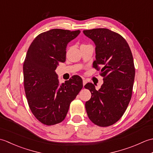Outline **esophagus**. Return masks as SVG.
<instances>
[{"instance_id": "obj_1", "label": "esophagus", "mask_w": 153, "mask_h": 153, "mask_svg": "<svg viewBox=\"0 0 153 153\" xmlns=\"http://www.w3.org/2000/svg\"><path fill=\"white\" fill-rule=\"evenodd\" d=\"M87 83V80L86 79H83V85L84 86Z\"/></svg>"}]
</instances>
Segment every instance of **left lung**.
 <instances>
[{
    "label": "left lung",
    "instance_id": "1",
    "mask_svg": "<svg viewBox=\"0 0 153 153\" xmlns=\"http://www.w3.org/2000/svg\"><path fill=\"white\" fill-rule=\"evenodd\" d=\"M83 33L96 45L93 67L100 70L104 81L99 91L93 83L84 86L91 93L85 102L87 115L97 126H112L122 118L131 98L135 72L131 51L122 35L108 29L84 30Z\"/></svg>",
    "mask_w": 153,
    "mask_h": 153
}]
</instances>
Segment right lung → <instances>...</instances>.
Here are the masks:
<instances>
[{"label":"right lung","instance_id":"right-lung-1","mask_svg":"<svg viewBox=\"0 0 153 153\" xmlns=\"http://www.w3.org/2000/svg\"><path fill=\"white\" fill-rule=\"evenodd\" d=\"M79 33L53 29L38 35L28 48L23 66L25 93L31 111L45 125L62 122L83 88L78 76L60 86L55 72L57 65L66 61L68 43Z\"/></svg>","mask_w":153,"mask_h":153}]
</instances>
